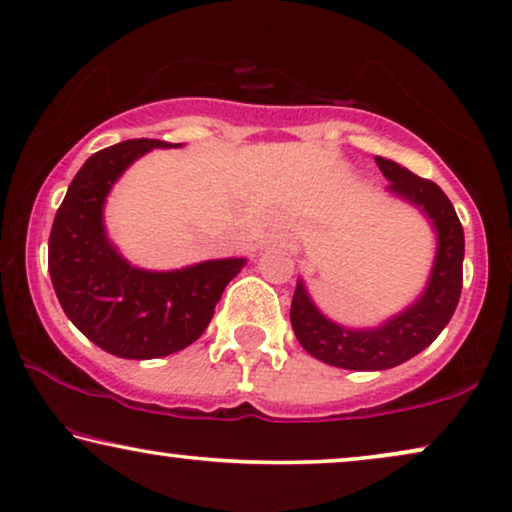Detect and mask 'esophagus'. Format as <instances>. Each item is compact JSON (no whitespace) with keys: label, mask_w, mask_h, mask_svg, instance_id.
Instances as JSON below:
<instances>
[{"label":"esophagus","mask_w":512,"mask_h":512,"mask_svg":"<svg viewBox=\"0 0 512 512\" xmlns=\"http://www.w3.org/2000/svg\"><path fill=\"white\" fill-rule=\"evenodd\" d=\"M269 243H271V246H278V248H292L294 239L285 232H273V234H269Z\"/></svg>","instance_id":"1"}]
</instances>
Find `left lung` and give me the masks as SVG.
<instances>
[{
  "label": "left lung",
  "instance_id": "obj_1",
  "mask_svg": "<svg viewBox=\"0 0 512 512\" xmlns=\"http://www.w3.org/2000/svg\"><path fill=\"white\" fill-rule=\"evenodd\" d=\"M376 164L390 181L387 190L410 201L431 220L438 246L420 299L373 329H348L331 322L308 297L304 280H299L290 308L297 341L320 362L350 371L392 369L429 348L450 322L462 294L464 229L452 201L436 183L415 176L397 162L376 157Z\"/></svg>",
  "mask_w": 512,
  "mask_h": 512
}]
</instances>
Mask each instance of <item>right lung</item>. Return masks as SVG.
I'll list each match as a JSON object with an SVG mask.
<instances>
[{
    "instance_id": "add662e5",
    "label": "right lung",
    "mask_w": 512,
    "mask_h": 512,
    "mask_svg": "<svg viewBox=\"0 0 512 512\" xmlns=\"http://www.w3.org/2000/svg\"><path fill=\"white\" fill-rule=\"evenodd\" d=\"M181 143L132 139L99 150L71 181L48 239V271L67 318L125 359L167 357L197 341L246 257L176 271L136 269L106 239L104 201L129 164Z\"/></svg>"
}]
</instances>
